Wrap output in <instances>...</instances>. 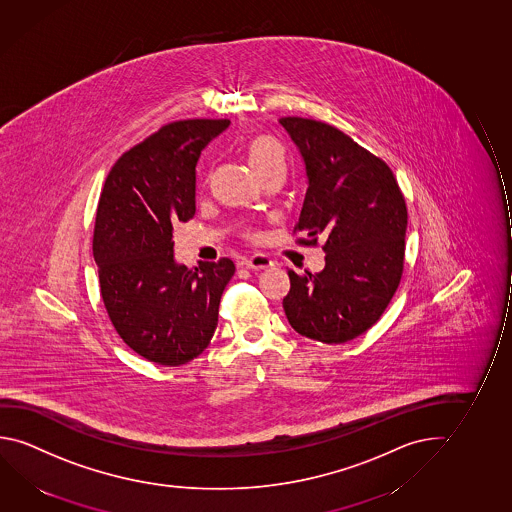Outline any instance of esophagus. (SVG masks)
<instances>
[{
	"label": "esophagus",
	"instance_id": "obj_1",
	"mask_svg": "<svg viewBox=\"0 0 512 512\" xmlns=\"http://www.w3.org/2000/svg\"><path fill=\"white\" fill-rule=\"evenodd\" d=\"M241 266H244L246 269H253V271H260V269H268L273 266V260L266 257V255H253V257H248V259H244L241 262Z\"/></svg>",
	"mask_w": 512,
	"mask_h": 512
}]
</instances>
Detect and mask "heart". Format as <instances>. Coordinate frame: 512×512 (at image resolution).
<instances>
[{
    "mask_svg": "<svg viewBox=\"0 0 512 512\" xmlns=\"http://www.w3.org/2000/svg\"><path fill=\"white\" fill-rule=\"evenodd\" d=\"M246 156L259 179L271 172H285V149L273 136L259 134L252 138L246 147Z\"/></svg>",
    "mask_w": 512,
    "mask_h": 512,
    "instance_id": "heart-1",
    "label": "heart"
}]
</instances>
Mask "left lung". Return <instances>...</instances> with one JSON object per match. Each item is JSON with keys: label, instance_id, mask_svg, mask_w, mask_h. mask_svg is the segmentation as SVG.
Segmentation results:
<instances>
[{"label": "left lung", "instance_id": "left-lung-1", "mask_svg": "<svg viewBox=\"0 0 512 512\" xmlns=\"http://www.w3.org/2000/svg\"><path fill=\"white\" fill-rule=\"evenodd\" d=\"M307 170L294 230L299 243L324 239V269H289L284 310L292 328L324 344H344L379 321L401 282L408 211L394 172L337 127L280 118Z\"/></svg>", "mask_w": 512, "mask_h": 512}]
</instances>
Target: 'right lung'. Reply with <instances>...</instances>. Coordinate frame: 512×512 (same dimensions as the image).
<instances>
[{
	"label": "right lung",
	"mask_w": 512,
	"mask_h": 512,
	"mask_svg": "<svg viewBox=\"0 0 512 512\" xmlns=\"http://www.w3.org/2000/svg\"><path fill=\"white\" fill-rule=\"evenodd\" d=\"M230 120H179L127 150L104 182L94 259L104 307L120 339L149 362L177 367L209 346L230 259L175 262L173 225L197 211V163Z\"/></svg>",
	"instance_id": "obj_1"
}]
</instances>
